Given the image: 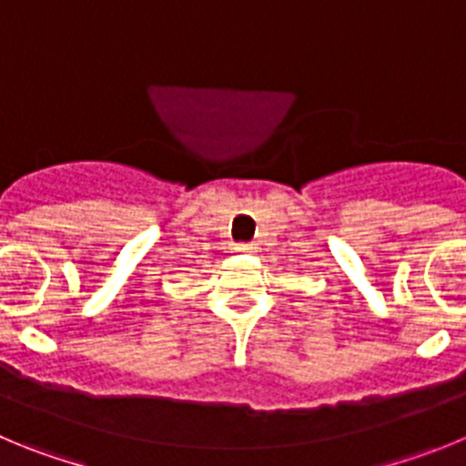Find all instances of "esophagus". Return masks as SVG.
<instances>
[{
	"mask_svg": "<svg viewBox=\"0 0 466 466\" xmlns=\"http://www.w3.org/2000/svg\"><path fill=\"white\" fill-rule=\"evenodd\" d=\"M234 250L237 253H258V243H237Z\"/></svg>",
	"mask_w": 466,
	"mask_h": 466,
	"instance_id": "1",
	"label": "esophagus"
}]
</instances>
